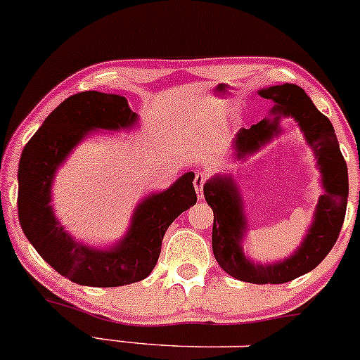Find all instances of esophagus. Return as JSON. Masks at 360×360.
Wrapping results in <instances>:
<instances>
[{
    "label": "esophagus",
    "mask_w": 360,
    "mask_h": 360,
    "mask_svg": "<svg viewBox=\"0 0 360 360\" xmlns=\"http://www.w3.org/2000/svg\"><path fill=\"white\" fill-rule=\"evenodd\" d=\"M206 179H207V176L205 174V172H198V174L194 176V188H196V194H198L199 201H201V199L205 198Z\"/></svg>",
    "instance_id": "obj_1"
}]
</instances>
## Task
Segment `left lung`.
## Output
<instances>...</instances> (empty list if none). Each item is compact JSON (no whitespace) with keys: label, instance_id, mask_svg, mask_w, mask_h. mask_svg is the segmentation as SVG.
I'll use <instances>...</instances> for the list:
<instances>
[{"label":"left lung","instance_id":"1","mask_svg":"<svg viewBox=\"0 0 360 360\" xmlns=\"http://www.w3.org/2000/svg\"><path fill=\"white\" fill-rule=\"evenodd\" d=\"M258 95L274 103L271 117L236 134L233 141V161H246V158L270 144L281 134V117H292L314 150L323 194L319 196L314 219L298 248L280 262L255 263L243 250L250 226L240 188L233 174H214L205 184V198L214 213L211 241L216 262L233 278L257 285L287 283L314 270L335 245L347 207V164L330 120L317 110L302 86L274 85L259 89Z\"/></svg>","mask_w":360,"mask_h":360}]
</instances>
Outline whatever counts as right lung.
<instances>
[{
  "label": "right lung",
  "instance_id": "obj_1",
  "mask_svg": "<svg viewBox=\"0 0 360 360\" xmlns=\"http://www.w3.org/2000/svg\"><path fill=\"white\" fill-rule=\"evenodd\" d=\"M139 115L127 98L89 90L72 95L46 117L25 146L18 167V218L25 236L60 275L86 287H122L149 276L161 255L166 229L196 205L194 172H186L134 207L117 243L92 246L75 240L56 218L51 189L58 169L80 142L95 132L131 131Z\"/></svg>",
  "mask_w": 360,
  "mask_h": 360
}]
</instances>
